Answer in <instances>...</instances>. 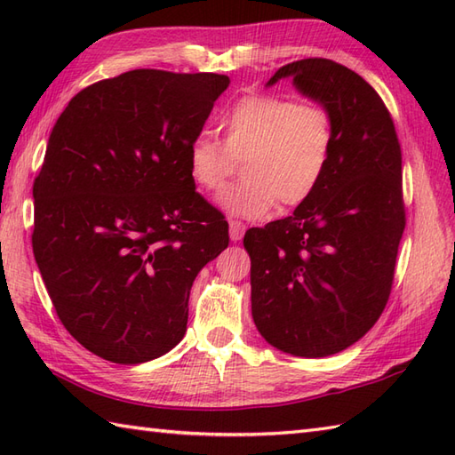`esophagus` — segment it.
<instances>
[{
  "label": "esophagus",
  "instance_id": "esophagus-1",
  "mask_svg": "<svg viewBox=\"0 0 455 455\" xmlns=\"http://www.w3.org/2000/svg\"><path fill=\"white\" fill-rule=\"evenodd\" d=\"M228 230H230V240H240L244 236L246 225L244 222H240L238 219H228Z\"/></svg>",
  "mask_w": 455,
  "mask_h": 455
}]
</instances>
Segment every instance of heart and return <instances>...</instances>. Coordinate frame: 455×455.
I'll use <instances>...</instances> for the list:
<instances>
[{
	"mask_svg": "<svg viewBox=\"0 0 455 455\" xmlns=\"http://www.w3.org/2000/svg\"><path fill=\"white\" fill-rule=\"evenodd\" d=\"M225 144L199 134L188 150L191 180L219 193L243 160L244 180L222 197L240 217H262L279 201L299 207L321 186L334 152V119L321 103L275 93L238 100L220 119Z\"/></svg>",
	"mask_w": 455,
	"mask_h": 455,
	"instance_id": "b5f03b06",
	"label": "heart"
}]
</instances>
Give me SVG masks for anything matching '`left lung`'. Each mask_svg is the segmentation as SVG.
<instances>
[{"mask_svg": "<svg viewBox=\"0 0 455 455\" xmlns=\"http://www.w3.org/2000/svg\"><path fill=\"white\" fill-rule=\"evenodd\" d=\"M299 92L334 119L331 166L291 217L250 228L252 316L277 350L324 357L360 340L389 301L407 211L401 142L387 105L328 58L285 64Z\"/></svg>", "mask_w": 455, "mask_h": 455, "instance_id": "obj_1", "label": "left lung"}]
</instances>
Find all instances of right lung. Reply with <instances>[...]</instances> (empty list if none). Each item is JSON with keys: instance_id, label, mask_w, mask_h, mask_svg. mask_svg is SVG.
Returning a JSON list of instances; mask_svg holds the SVG:
<instances>
[{"instance_id": "1", "label": "right lung", "mask_w": 455, "mask_h": 455, "mask_svg": "<svg viewBox=\"0 0 455 455\" xmlns=\"http://www.w3.org/2000/svg\"><path fill=\"white\" fill-rule=\"evenodd\" d=\"M228 84L140 68L84 88L54 124L33 183V252L60 323L103 360L170 352L193 279L228 246L188 162Z\"/></svg>"}]
</instances>
